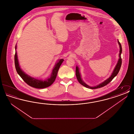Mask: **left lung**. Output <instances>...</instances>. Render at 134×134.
Masks as SVG:
<instances>
[{
  "mask_svg": "<svg viewBox=\"0 0 134 134\" xmlns=\"http://www.w3.org/2000/svg\"><path fill=\"white\" fill-rule=\"evenodd\" d=\"M118 43L120 45V54H119V57L120 59L118 62V63L116 64L115 67V69L114 70L111 75L110 76V77H109L107 80H106L105 81H104L102 83L100 84L99 85L96 86H94V87H90L88 85H87V84H86L85 83L83 82V81L82 80L81 78V76H80V74L79 73V69L78 68L76 67V76L77 79V80L78 81V82L80 83L82 85H83L84 86H85V87H87L88 88H90V89H96V88H101L102 87L105 85H107L114 78L115 76H116L117 75V74H118L119 71L120 70L121 67V53L122 52V48H121V43L119 42V41H118Z\"/></svg>",
  "mask_w": 134,
  "mask_h": 134,
  "instance_id": "obj_1",
  "label": "left lung"
}]
</instances>
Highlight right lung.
<instances>
[{"label": "right lung", "instance_id": "obj_1", "mask_svg": "<svg viewBox=\"0 0 134 134\" xmlns=\"http://www.w3.org/2000/svg\"><path fill=\"white\" fill-rule=\"evenodd\" d=\"M15 49H16V45H15ZM63 61H64L63 59H60L55 65L54 69L53 70V72L51 74L50 78L48 79L47 80L43 81V80H40L36 79L35 78H33L31 77H30L29 75H27L20 68L16 52H15V55H14V64H15V67L16 72L19 74V76L21 77V78L23 79V80L27 84H28L30 86H32V87H35L36 88H44L48 86H50L53 84L56 79L59 69L61 65L63 62Z\"/></svg>", "mask_w": 134, "mask_h": 134}]
</instances>
